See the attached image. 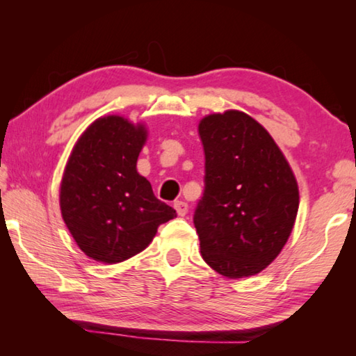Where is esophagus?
Returning a JSON list of instances; mask_svg holds the SVG:
<instances>
[{
	"mask_svg": "<svg viewBox=\"0 0 356 356\" xmlns=\"http://www.w3.org/2000/svg\"><path fill=\"white\" fill-rule=\"evenodd\" d=\"M174 209L177 211V214L180 217H184L188 213V205L185 202H176V203H174Z\"/></svg>",
	"mask_w": 356,
	"mask_h": 356,
	"instance_id": "34e87169",
	"label": "esophagus"
}]
</instances>
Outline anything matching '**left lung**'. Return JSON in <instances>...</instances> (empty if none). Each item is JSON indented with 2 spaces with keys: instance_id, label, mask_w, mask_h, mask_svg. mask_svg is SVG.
<instances>
[{
  "instance_id": "8db88e82",
  "label": "left lung",
  "mask_w": 356,
  "mask_h": 356,
  "mask_svg": "<svg viewBox=\"0 0 356 356\" xmlns=\"http://www.w3.org/2000/svg\"><path fill=\"white\" fill-rule=\"evenodd\" d=\"M205 193L194 213L200 252L228 278L259 274L277 259L298 213V184L266 128L238 110L200 120Z\"/></svg>"
}]
</instances>
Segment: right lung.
Listing matches in <instances>:
<instances>
[{
    "label": "right lung",
    "instance_id": "1",
    "mask_svg": "<svg viewBox=\"0 0 356 356\" xmlns=\"http://www.w3.org/2000/svg\"><path fill=\"white\" fill-rule=\"evenodd\" d=\"M147 136L143 124L104 116L81 134L67 161L61 214L81 251L96 261L120 263L142 252L159 225L177 217L136 170Z\"/></svg>",
    "mask_w": 356,
    "mask_h": 356
}]
</instances>
